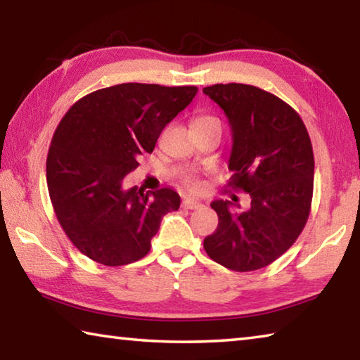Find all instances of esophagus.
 <instances>
[{
	"label": "esophagus",
	"mask_w": 360,
	"mask_h": 360,
	"mask_svg": "<svg viewBox=\"0 0 360 360\" xmlns=\"http://www.w3.org/2000/svg\"><path fill=\"white\" fill-rule=\"evenodd\" d=\"M182 208H186V210H198V208H202V203L197 202V200L187 198V200H184V202H182Z\"/></svg>",
	"instance_id": "esophagus-1"
}]
</instances>
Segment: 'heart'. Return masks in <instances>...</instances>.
I'll return each mask as SVG.
<instances>
[{"label":"heart","instance_id":"1","mask_svg":"<svg viewBox=\"0 0 360 360\" xmlns=\"http://www.w3.org/2000/svg\"><path fill=\"white\" fill-rule=\"evenodd\" d=\"M203 120H216V119L211 117V115H200V117L193 120V124L195 122H203ZM182 186H184L187 191H191V192H198V191H202V187H203L202 181H200L198 176H195V174H187L186 178L182 179Z\"/></svg>","mask_w":360,"mask_h":360}]
</instances>
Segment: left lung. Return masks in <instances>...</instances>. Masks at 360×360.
<instances>
[{
  "label": "left lung",
  "mask_w": 360,
  "mask_h": 360,
  "mask_svg": "<svg viewBox=\"0 0 360 360\" xmlns=\"http://www.w3.org/2000/svg\"><path fill=\"white\" fill-rule=\"evenodd\" d=\"M203 94L221 106L231 129L229 187L245 191L251 206L216 200V231L203 241L210 257L229 270L270 265L294 245L313 198L311 141L294 109L254 85L216 84ZM236 202V197H231Z\"/></svg>",
  "instance_id": "left-lung-1"
}]
</instances>
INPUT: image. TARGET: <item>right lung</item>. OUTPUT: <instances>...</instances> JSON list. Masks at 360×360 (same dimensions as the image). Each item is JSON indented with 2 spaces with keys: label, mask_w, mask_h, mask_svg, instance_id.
<instances>
[{
  "label": "right lung",
  "mask_w": 360,
  "mask_h": 360,
  "mask_svg": "<svg viewBox=\"0 0 360 360\" xmlns=\"http://www.w3.org/2000/svg\"><path fill=\"white\" fill-rule=\"evenodd\" d=\"M197 92L193 85L119 84L85 95L65 114L49 149L47 187L66 236L89 259L108 266L143 259L162 217L178 211L173 188L125 191L122 181Z\"/></svg>",
  "instance_id": "right-lung-1"
}]
</instances>
